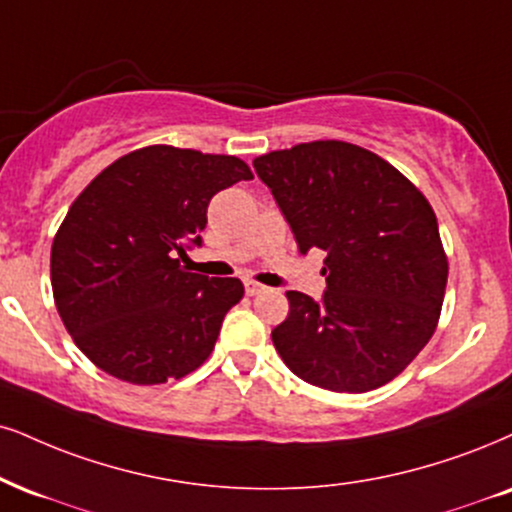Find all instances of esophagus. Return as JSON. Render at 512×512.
Returning <instances> with one entry per match:
<instances>
[{"label": "esophagus", "instance_id": "1", "mask_svg": "<svg viewBox=\"0 0 512 512\" xmlns=\"http://www.w3.org/2000/svg\"><path fill=\"white\" fill-rule=\"evenodd\" d=\"M244 289H246V294H249V296H256V294H261L266 287L258 285V282H254V280H246L244 282Z\"/></svg>", "mask_w": 512, "mask_h": 512}]
</instances>
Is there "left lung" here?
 <instances>
[{"label":"left lung","mask_w":512,"mask_h":512,"mask_svg":"<svg viewBox=\"0 0 512 512\" xmlns=\"http://www.w3.org/2000/svg\"><path fill=\"white\" fill-rule=\"evenodd\" d=\"M301 254L327 251V292H287L273 344L313 387L363 394L399 377L437 330L449 258L425 194L382 156L318 140L254 159Z\"/></svg>","instance_id":"8db88e82"}]
</instances>
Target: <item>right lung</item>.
<instances>
[{"label":"right lung","mask_w":512,"mask_h":512,"mask_svg":"<svg viewBox=\"0 0 512 512\" xmlns=\"http://www.w3.org/2000/svg\"><path fill=\"white\" fill-rule=\"evenodd\" d=\"M254 173L242 159L151 144L78 194L52 244V292L78 349L130 384L180 380L211 356L237 277L189 273L213 194Z\"/></svg>","instance_id":"right-lung-1"}]
</instances>
